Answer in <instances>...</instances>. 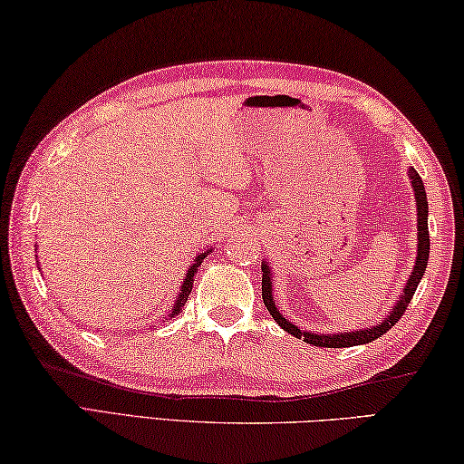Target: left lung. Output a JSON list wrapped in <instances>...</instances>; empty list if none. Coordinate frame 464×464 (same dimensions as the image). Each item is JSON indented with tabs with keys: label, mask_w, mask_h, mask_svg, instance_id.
<instances>
[{
	"label": "left lung",
	"mask_w": 464,
	"mask_h": 464,
	"mask_svg": "<svg viewBox=\"0 0 464 464\" xmlns=\"http://www.w3.org/2000/svg\"><path fill=\"white\" fill-rule=\"evenodd\" d=\"M410 180H411V188H414L416 213H418V256H416V266L411 269L410 280L406 282V285H403V294L400 296V300L395 302V306L390 310V314H387L382 323L375 326L359 328V331H353V333L318 334L314 331H300L296 324L288 323V318H284L280 314V310H277L276 300H274V288H272V272H269L272 267L267 266V261H261V272H264V276H261V298H264V304L269 310V314L274 316L276 323L280 324L285 333L294 334L296 339H304V343L314 344V347L343 349V347L365 344L379 339V336L390 331V328L403 316V313L408 310L410 300L414 298L420 280H422L428 266V256H430V237H428V198H426L424 182L414 168H410Z\"/></svg>",
	"instance_id": "1"
}]
</instances>
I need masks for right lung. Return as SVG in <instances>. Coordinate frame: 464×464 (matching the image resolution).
Listing matches in <instances>:
<instances>
[{"mask_svg":"<svg viewBox=\"0 0 464 464\" xmlns=\"http://www.w3.org/2000/svg\"><path fill=\"white\" fill-rule=\"evenodd\" d=\"M210 251H213V249H207L205 254L197 256L195 264H190L188 272H187V277H184V282H182V288H180V292H179V298H176L174 306H172V310H170V314H168V318H174V316L179 314L180 310L184 308V304H187V300H188V294H190V290H192V282H195V274L198 272V266L203 264V259H205V257L210 254ZM38 269H40V267H38ZM168 318H166V320H168Z\"/></svg>","mask_w":464,"mask_h":464,"instance_id":"right-lung-1","label":"right lung"}]
</instances>
